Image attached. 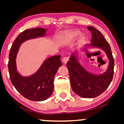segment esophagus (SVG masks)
Here are the masks:
<instances>
[{"instance_id": "34e87169", "label": "esophagus", "mask_w": 124, "mask_h": 124, "mask_svg": "<svg viewBox=\"0 0 124 124\" xmlns=\"http://www.w3.org/2000/svg\"><path fill=\"white\" fill-rule=\"evenodd\" d=\"M69 57H63V59H62V61H63V63L64 64H66L67 63V62H68V61H69Z\"/></svg>"}]
</instances>
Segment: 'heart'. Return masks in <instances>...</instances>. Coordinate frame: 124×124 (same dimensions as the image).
<instances>
[{
  "mask_svg": "<svg viewBox=\"0 0 124 124\" xmlns=\"http://www.w3.org/2000/svg\"><path fill=\"white\" fill-rule=\"evenodd\" d=\"M81 32L78 30L67 31L63 34L62 40L64 43H69L76 39L81 35Z\"/></svg>",
  "mask_w": 124,
  "mask_h": 124,
  "instance_id": "1",
  "label": "heart"
}]
</instances>
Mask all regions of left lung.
Segmentation results:
<instances>
[{
	"label": "left lung",
	"instance_id": "1",
	"mask_svg": "<svg viewBox=\"0 0 124 124\" xmlns=\"http://www.w3.org/2000/svg\"><path fill=\"white\" fill-rule=\"evenodd\" d=\"M92 32L90 44H86V48L96 47L104 50L109 58V66L105 72L101 74H94L82 67L76 55L72 53L66 63L69 73L71 86L73 92L83 98H94L104 93L112 82L114 74V58L110 45L100 31L93 26L87 28Z\"/></svg>",
	"mask_w": 124,
	"mask_h": 124
}]
</instances>
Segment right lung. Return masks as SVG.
Segmentation results:
<instances>
[{"instance_id":"add662e5","label":"right lung","mask_w":124,"mask_h":124,"mask_svg":"<svg viewBox=\"0 0 124 124\" xmlns=\"http://www.w3.org/2000/svg\"><path fill=\"white\" fill-rule=\"evenodd\" d=\"M46 29H27L19 35L12 45L8 63L10 78L17 91L27 99L42 101L49 98L54 90V78L59 67L62 66L60 55L46 59L38 71L29 77L21 76L17 71L16 58L21 44L31 39L43 37Z\"/></svg>"}]
</instances>
